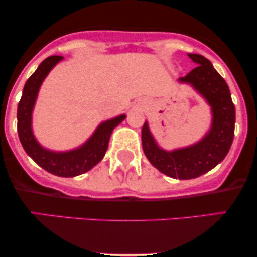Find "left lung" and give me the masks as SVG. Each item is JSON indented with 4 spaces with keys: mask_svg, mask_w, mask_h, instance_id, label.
Here are the masks:
<instances>
[{
    "mask_svg": "<svg viewBox=\"0 0 257 257\" xmlns=\"http://www.w3.org/2000/svg\"><path fill=\"white\" fill-rule=\"evenodd\" d=\"M188 57L197 66L178 82L190 84L210 106V129L193 145L172 151L158 145L149 123H144L141 131L143 150L150 163L167 176L179 180L198 178L216 167L228 153L234 137L235 108L226 81L203 55L188 53Z\"/></svg>",
    "mask_w": 257,
    "mask_h": 257,
    "instance_id": "8db88e82",
    "label": "left lung"
}]
</instances>
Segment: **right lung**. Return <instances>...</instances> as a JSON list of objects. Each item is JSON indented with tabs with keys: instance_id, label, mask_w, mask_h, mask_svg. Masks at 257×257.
<instances>
[{
	"instance_id": "obj_1",
	"label": "right lung",
	"mask_w": 257,
	"mask_h": 257,
	"mask_svg": "<svg viewBox=\"0 0 257 257\" xmlns=\"http://www.w3.org/2000/svg\"><path fill=\"white\" fill-rule=\"evenodd\" d=\"M63 59L64 57L59 55L44 59L38 65L36 71L26 81L22 99L18 104V135L25 152L41 168L53 175L73 178L90 170L104 158L112 132L125 119L126 116L119 114L114 118L100 123L93 135L84 144L70 151H52L41 145L32 131V112L44 78Z\"/></svg>"
}]
</instances>
